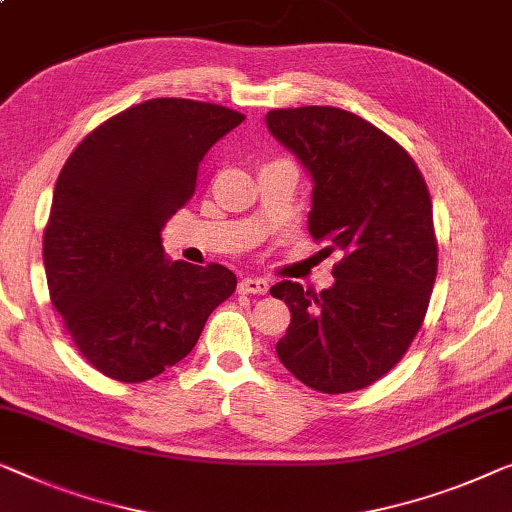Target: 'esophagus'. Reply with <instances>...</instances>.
Wrapping results in <instances>:
<instances>
[{
	"label": "esophagus",
	"mask_w": 512,
	"mask_h": 512,
	"mask_svg": "<svg viewBox=\"0 0 512 512\" xmlns=\"http://www.w3.org/2000/svg\"><path fill=\"white\" fill-rule=\"evenodd\" d=\"M269 280L266 278H243L241 282H239V292H243V294H266L269 292Z\"/></svg>",
	"instance_id": "1"
}]
</instances>
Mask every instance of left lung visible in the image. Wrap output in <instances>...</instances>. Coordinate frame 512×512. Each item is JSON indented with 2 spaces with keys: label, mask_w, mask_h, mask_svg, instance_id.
Listing matches in <instances>:
<instances>
[{
  "label": "left lung",
  "mask_w": 512,
  "mask_h": 512,
  "mask_svg": "<svg viewBox=\"0 0 512 512\" xmlns=\"http://www.w3.org/2000/svg\"><path fill=\"white\" fill-rule=\"evenodd\" d=\"M266 126L315 181L312 239L342 253L331 289L271 287L292 312L278 358L319 393L361 391L400 363L423 326L437 278L430 190L393 137L347 110H271Z\"/></svg>",
  "instance_id": "obj_1"
}]
</instances>
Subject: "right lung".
Instances as JSON below:
<instances>
[{
	"mask_svg": "<svg viewBox=\"0 0 512 512\" xmlns=\"http://www.w3.org/2000/svg\"><path fill=\"white\" fill-rule=\"evenodd\" d=\"M243 119L151 98L94 128L59 172L43 234L50 301L105 377L140 384L172 368L234 294L225 266L165 259L160 232L195 195L209 149Z\"/></svg>",
	"mask_w": 512,
	"mask_h": 512,
	"instance_id": "add662e5",
	"label": "right lung"
}]
</instances>
